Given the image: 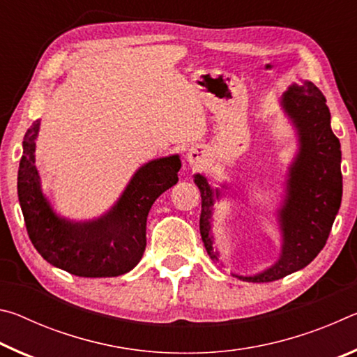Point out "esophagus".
<instances>
[{"mask_svg":"<svg viewBox=\"0 0 357 357\" xmlns=\"http://www.w3.org/2000/svg\"><path fill=\"white\" fill-rule=\"evenodd\" d=\"M203 151L200 148H190L189 153H187V162L192 167H200L203 164Z\"/></svg>","mask_w":357,"mask_h":357,"instance_id":"esophagus-1","label":"esophagus"}]
</instances>
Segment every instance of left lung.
I'll return each mask as SVG.
<instances>
[{"mask_svg":"<svg viewBox=\"0 0 357 357\" xmlns=\"http://www.w3.org/2000/svg\"><path fill=\"white\" fill-rule=\"evenodd\" d=\"M280 107L298 137V151L287 170L285 195L277 209L282 252L279 259L261 273H233L244 282L279 280L305 268L324 247L342 203L340 142L331 129V113L323 93L309 80L293 83L282 94ZM193 181L202 193V239L211 259L220 263L214 247L213 213L228 185L211 187L200 173L193 174Z\"/></svg>","mask_w":357,"mask_h":357,"instance_id":"obj_1","label":"left lung"}]
</instances>
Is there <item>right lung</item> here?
<instances>
[{"label": "right lung", "instance_id": "obj_1", "mask_svg": "<svg viewBox=\"0 0 357 357\" xmlns=\"http://www.w3.org/2000/svg\"><path fill=\"white\" fill-rule=\"evenodd\" d=\"M40 121L23 138L17 192L28 236L42 258L78 277H116L140 263L146 247V219L153 203L178 183V154L143 164L118 202L91 220L56 214L44 195L36 168V140Z\"/></svg>", "mask_w": 357, "mask_h": 357}]
</instances>
